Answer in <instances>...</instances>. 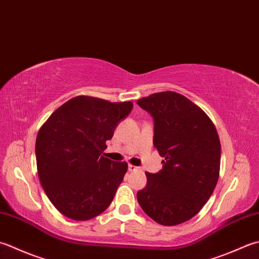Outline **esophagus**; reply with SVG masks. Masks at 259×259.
<instances>
[{
    "label": "esophagus",
    "mask_w": 259,
    "mask_h": 259,
    "mask_svg": "<svg viewBox=\"0 0 259 259\" xmlns=\"http://www.w3.org/2000/svg\"><path fill=\"white\" fill-rule=\"evenodd\" d=\"M138 168H139V167H137L135 165H131V164H129V166H128L129 171H135V170H137Z\"/></svg>",
    "instance_id": "esophagus-1"
}]
</instances>
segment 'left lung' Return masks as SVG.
Masks as SVG:
<instances>
[{"mask_svg": "<svg viewBox=\"0 0 259 259\" xmlns=\"http://www.w3.org/2000/svg\"><path fill=\"white\" fill-rule=\"evenodd\" d=\"M137 103L154 119V146L163 169L147 171L137 193L141 209L163 226L190 220L213 193L220 173L221 145L211 119L200 106L176 92H159Z\"/></svg>", "mask_w": 259, "mask_h": 259, "instance_id": "obj_1", "label": "left lung"}]
</instances>
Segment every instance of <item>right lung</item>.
<instances>
[{
	"label": "right lung",
	"instance_id": "1",
	"mask_svg": "<svg viewBox=\"0 0 259 259\" xmlns=\"http://www.w3.org/2000/svg\"><path fill=\"white\" fill-rule=\"evenodd\" d=\"M133 106V102L75 96L40 128L35 140L38 176L46 195L65 217L90 220L111 204L128 164L102 153Z\"/></svg>",
	"mask_w": 259,
	"mask_h": 259
}]
</instances>
